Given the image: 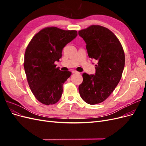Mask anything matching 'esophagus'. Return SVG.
<instances>
[{
    "instance_id": "1",
    "label": "esophagus",
    "mask_w": 146,
    "mask_h": 146,
    "mask_svg": "<svg viewBox=\"0 0 146 146\" xmlns=\"http://www.w3.org/2000/svg\"><path fill=\"white\" fill-rule=\"evenodd\" d=\"M78 73H79V72L77 71H76V70H73L72 71V74H78Z\"/></svg>"
}]
</instances>
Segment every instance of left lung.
<instances>
[{
	"instance_id": "1",
	"label": "left lung",
	"mask_w": 146,
	"mask_h": 146,
	"mask_svg": "<svg viewBox=\"0 0 146 146\" xmlns=\"http://www.w3.org/2000/svg\"><path fill=\"white\" fill-rule=\"evenodd\" d=\"M86 44L88 56L98 61L96 73H83L79 93L86 103L95 105L110 96L120 81L125 66V54L118 38L107 28L92 25L78 32Z\"/></svg>"
}]
</instances>
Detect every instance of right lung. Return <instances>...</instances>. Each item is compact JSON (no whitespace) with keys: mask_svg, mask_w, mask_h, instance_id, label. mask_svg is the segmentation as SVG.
Masks as SVG:
<instances>
[{"mask_svg":"<svg viewBox=\"0 0 146 146\" xmlns=\"http://www.w3.org/2000/svg\"><path fill=\"white\" fill-rule=\"evenodd\" d=\"M77 36L76 30H64L55 27L42 29L26 48L24 67L29 85L36 99L42 104L58 102L69 71L56 68L55 61L62 56L64 47Z\"/></svg>","mask_w":146,"mask_h":146,"instance_id":"right-lung-1","label":"right lung"}]
</instances>
